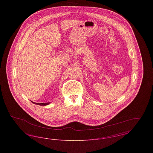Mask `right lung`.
<instances>
[{"label": "right lung", "mask_w": 153, "mask_h": 153, "mask_svg": "<svg viewBox=\"0 0 153 153\" xmlns=\"http://www.w3.org/2000/svg\"><path fill=\"white\" fill-rule=\"evenodd\" d=\"M34 104H36L37 105H48L49 104V102H44V103H36V102H33Z\"/></svg>", "instance_id": "right-lung-1"}]
</instances>
